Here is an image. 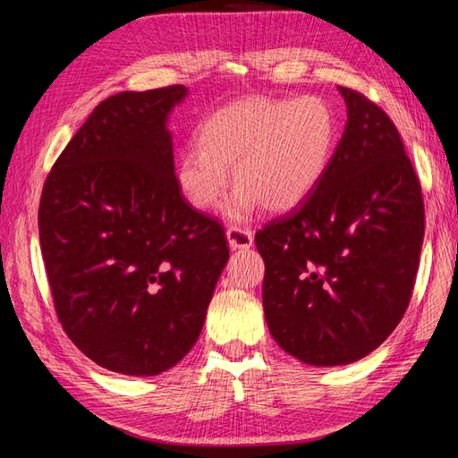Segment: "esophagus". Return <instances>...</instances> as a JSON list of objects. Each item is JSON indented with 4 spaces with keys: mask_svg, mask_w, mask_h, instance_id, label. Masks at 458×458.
I'll use <instances>...</instances> for the list:
<instances>
[{
    "mask_svg": "<svg viewBox=\"0 0 458 458\" xmlns=\"http://www.w3.org/2000/svg\"><path fill=\"white\" fill-rule=\"evenodd\" d=\"M226 238L232 250H246V248L252 246L254 234L252 230L242 228V226H230L226 230Z\"/></svg>",
    "mask_w": 458,
    "mask_h": 458,
    "instance_id": "obj_1",
    "label": "esophagus"
}]
</instances>
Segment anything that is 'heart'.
<instances>
[{"mask_svg": "<svg viewBox=\"0 0 458 458\" xmlns=\"http://www.w3.org/2000/svg\"><path fill=\"white\" fill-rule=\"evenodd\" d=\"M337 141L339 117L323 97L244 98L204 121L199 143L180 155L177 183L193 208L210 210L232 165L238 188L226 206L230 218H246L259 204L289 212L321 183Z\"/></svg>", "mask_w": 458, "mask_h": 458, "instance_id": "1", "label": "heart"}]
</instances>
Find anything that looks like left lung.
Returning <instances> with one entry per match:
<instances>
[{"mask_svg":"<svg viewBox=\"0 0 458 458\" xmlns=\"http://www.w3.org/2000/svg\"><path fill=\"white\" fill-rule=\"evenodd\" d=\"M347 125L303 204L257 232L262 307L278 345L309 366H345L396 329L424 238L420 180L392 119L339 87Z\"/></svg>","mask_w":458,"mask_h":458,"instance_id":"obj_1","label":"left lung"}]
</instances>
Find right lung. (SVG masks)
Masks as SVG:
<instances>
[{
    "label": "right lung",
    "mask_w": 458,
    "mask_h": 458,
    "mask_svg": "<svg viewBox=\"0 0 458 458\" xmlns=\"http://www.w3.org/2000/svg\"><path fill=\"white\" fill-rule=\"evenodd\" d=\"M182 84L97 105L46 177L38 228L54 309L98 366L157 376L204 327L228 240L185 201L167 114Z\"/></svg>",
    "instance_id": "right-lung-1"
}]
</instances>
